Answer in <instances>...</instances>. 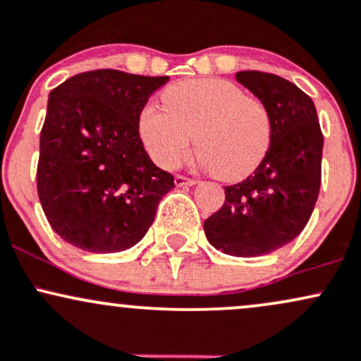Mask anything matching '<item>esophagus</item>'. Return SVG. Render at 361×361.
Here are the masks:
<instances>
[{
    "instance_id": "34e87169",
    "label": "esophagus",
    "mask_w": 361,
    "mask_h": 361,
    "mask_svg": "<svg viewBox=\"0 0 361 361\" xmlns=\"http://www.w3.org/2000/svg\"><path fill=\"white\" fill-rule=\"evenodd\" d=\"M176 185L177 188H182V185H196L197 184V180H194V179H188V177H184V176H176Z\"/></svg>"
}]
</instances>
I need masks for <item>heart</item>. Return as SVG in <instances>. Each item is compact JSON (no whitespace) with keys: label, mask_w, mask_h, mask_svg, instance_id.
<instances>
[{"label":"heart","mask_w":361,"mask_h":361,"mask_svg":"<svg viewBox=\"0 0 361 361\" xmlns=\"http://www.w3.org/2000/svg\"><path fill=\"white\" fill-rule=\"evenodd\" d=\"M161 100L164 109L145 105L137 121L141 140L160 167H179L194 136L200 164L226 180L249 176L268 153V109L232 82L188 80L167 88Z\"/></svg>","instance_id":"b5f03b06"}]
</instances>
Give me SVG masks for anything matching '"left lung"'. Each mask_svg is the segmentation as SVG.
<instances>
[{
	"label": "left lung",
	"instance_id": "left-lung-1",
	"mask_svg": "<svg viewBox=\"0 0 361 361\" xmlns=\"http://www.w3.org/2000/svg\"><path fill=\"white\" fill-rule=\"evenodd\" d=\"M235 80L271 116V145L252 176L226 185L225 202L204 220L214 249L237 257L264 256L297 238L321 189L324 137L315 105L281 76L238 71Z\"/></svg>",
	"mask_w": 361,
	"mask_h": 361
}]
</instances>
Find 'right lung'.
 <instances>
[{"label":"right lung","instance_id":"right-lung-1","mask_svg":"<svg viewBox=\"0 0 361 361\" xmlns=\"http://www.w3.org/2000/svg\"><path fill=\"white\" fill-rule=\"evenodd\" d=\"M169 76L80 73L49 93L40 131L37 192L52 230L95 254L136 245L176 188L140 137V112Z\"/></svg>","mask_w":361,"mask_h":361}]
</instances>
